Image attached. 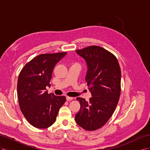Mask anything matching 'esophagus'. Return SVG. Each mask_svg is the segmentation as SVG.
I'll list each match as a JSON object with an SVG mask.
<instances>
[{"label": "esophagus", "instance_id": "34e87169", "mask_svg": "<svg viewBox=\"0 0 150 150\" xmlns=\"http://www.w3.org/2000/svg\"><path fill=\"white\" fill-rule=\"evenodd\" d=\"M73 99L72 97H69V96H66V100L67 101H71L72 99Z\"/></svg>", "mask_w": 150, "mask_h": 150}]
</instances>
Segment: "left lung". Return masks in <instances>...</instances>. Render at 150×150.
<instances>
[{"mask_svg": "<svg viewBox=\"0 0 150 150\" xmlns=\"http://www.w3.org/2000/svg\"><path fill=\"white\" fill-rule=\"evenodd\" d=\"M88 66L86 81L92 97L77 98L81 104L75 121L81 128L94 131L105 125L114 112L121 93V69L116 57L103 47L76 50Z\"/></svg>", "mask_w": 150, "mask_h": 150, "instance_id": "obj_1", "label": "left lung"}]
</instances>
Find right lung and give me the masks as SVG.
Returning <instances> with one entry per match:
<instances>
[{
	"mask_svg": "<svg viewBox=\"0 0 150 150\" xmlns=\"http://www.w3.org/2000/svg\"><path fill=\"white\" fill-rule=\"evenodd\" d=\"M67 52L43 54L25 65L17 81V95L20 109L26 120L35 128H47L56 120L66 97L48 94L46 86L54 66Z\"/></svg>",
	"mask_w": 150,
	"mask_h": 150,
	"instance_id": "right-lung-1",
	"label": "right lung"
}]
</instances>
